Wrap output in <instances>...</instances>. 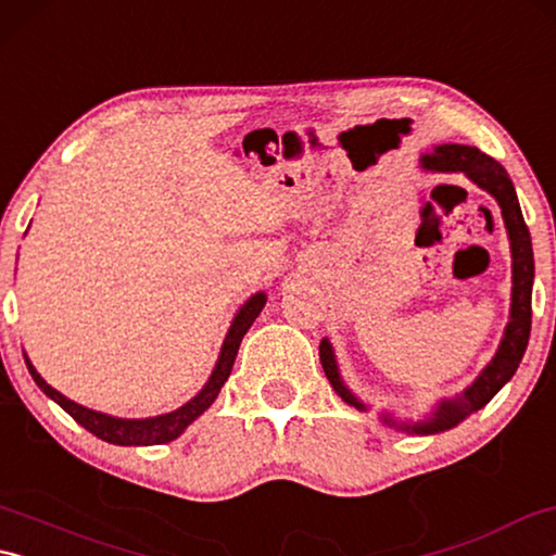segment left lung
<instances>
[{"label":"left lung","mask_w":556,"mask_h":556,"mask_svg":"<svg viewBox=\"0 0 556 556\" xmlns=\"http://www.w3.org/2000/svg\"><path fill=\"white\" fill-rule=\"evenodd\" d=\"M419 164L425 172H464L470 181L478 188H483L493 195L501 205L507 238H510V252H513V304H510V321L505 326L503 341L497 345V353L493 361L485 365L481 375L468 384V388L451 400H439L437 407L431 409L429 417L419 421H402L394 419L392 414H382V421L388 427H394L407 434H439V431L454 429L460 421L468 419L470 414L483 409L503 384L513 378L517 365H520L527 341H530V326H532V279H534V257H532V240L530 230H527L520 203H517L515 186L507 176L505 168L495 162L493 156L483 154L481 149L466 147V144H441L434 147V152L421 154ZM318 355H321V365L328 382L333 384L338 397L343 402L353 404L355 409H368L365 404L355 397V394L345 388V382L338 372L333 345L324 338L318 345Z\"/></svg>","instance_id":"1"}]
</instances>
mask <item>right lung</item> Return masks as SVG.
I'll list each match as a JSON object with an SVG mask.
<instances>
[{
    "label": "right lung",
    "instance_id": "add662e5",
    "mask_svg": "<svg viewBox=\"0 0 556 556\" xmlns=\"http://www.w3.org/2000/svg\"><path fill=\"white\" fill-rule=\"evenodd\" d=\"M267 304V294L265 291H257L252 294L244 304L240 306V312L235 314L232 324L228 328V336H225L218 363L211 372L208 382L203 384V390L195 394L193 400H188L184 407H178L168 414H159V417H147V419H119V417H110V414H102L96 409L83 407V404L73 402L61 394L59 390H53L49 382H46L36 368L31 365L29 357L24 353L26 368H29L34 382L39 384L41 392L46 397H51L55 404L71 414V417L78 421L80 427H86L90 434H96L98 439L108 441V444H117V446H154V444H166V441H174L176 437L184 434V429L191 425L193 419H199L201 414L211 407L218 397L220 388L225 380L230 378L235 355H238V348L242 343V336L248 333V328L255 324V318L260 316L262 308Z\"/></svg>",
    "mask_w": 556,
    "mask_h": 556
}]
</instances>
